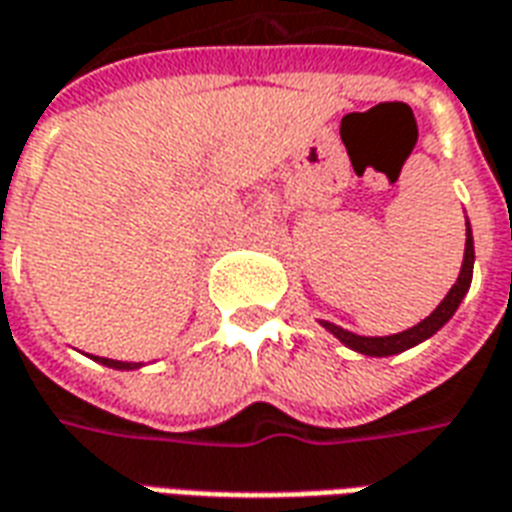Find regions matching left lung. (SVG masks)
I'll list each match as a JSON object with an SVG mask.
<instances>
[{
  "instance_id": "left-lung-1",
  "label": "left lung",
  "mask_w": 512,
  "mask_h": 512,
  "mask_svg": "<svg viewBox=\"0 0 512 512\" xmlns=\"http://www.w3.org/2000/svg\"><path fill=\"white\" fill-rule=\"evenodd\" d=\"M472 270H475V240H472V229H469V220H466L464 264H461V272H458V281H455L453 289L445 294V300L436 305L434 313H431V316H425L423 322L414 324V327H409V330H404V333L379 335V338L349 333V330H343V327H338V324L333 322H322V327L324 330H330V333L343 343V346H349V349L365 354V357H390V354H401L406 352V349L417 346V343L428 341L431 335L439 333V330L453 319V313L458 311V305H461V300H464L466 292H469Z\"/></svg>"
}]
</instances>
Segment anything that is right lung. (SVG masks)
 Segmentation results:
<instances>
[{
  "mask_svg": "<svg viewBox=\"0 0 512 512\" xmlns=\"http://www.w3.org/2000/svg\"><path fill=\"white\" fill-rule=\"evenodd\" d=\"M100 365H108V368H117V371H133V368H141V363H122V360H108V357H95Z\"/></svg>",
  "mask_w": 512,
  "mask_h": 512,
  "instance_id": "obj_1",
  "label": "right lung"
}]
</instances>
